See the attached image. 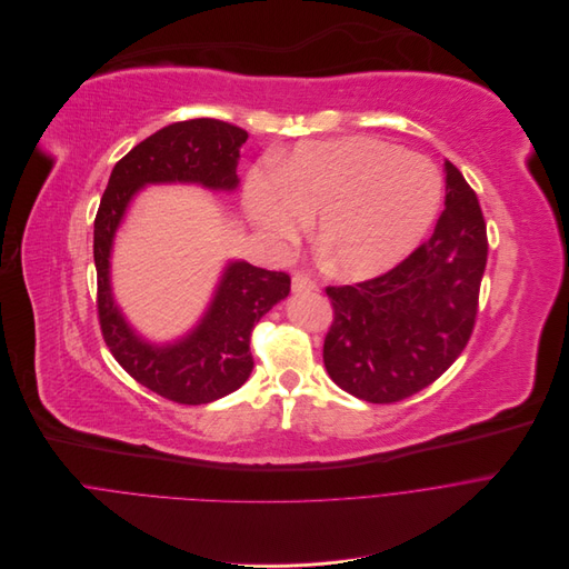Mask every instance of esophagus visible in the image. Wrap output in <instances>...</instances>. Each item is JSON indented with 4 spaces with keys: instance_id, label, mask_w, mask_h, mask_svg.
I'll list each match as a JSON object with an SVG mask.
<instances>
[{
    "instance_id": "34e87169",
    "label": "esophagus",
    "mask_w": 569,
    "mask_h": 569,
    "mask_svg": "<svg viewBox=\"0 0 569 569\" xmlns=\"http://www.w3.org/2000/svg\"><path fill=\"white\" fill-rule=\"evenodd\" d=\"M291 289H293L296 293H300V291H316V289H318V284H316L309 276L296 273V276L291 278Z\"/></svg>"
}]
</instances>
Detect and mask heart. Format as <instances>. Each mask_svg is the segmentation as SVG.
Wrapping results in <instances>:
<instances>
[{
  "label": "heart",
  "instance_id": "heart-1",
  "mask_svg": "<svg viewBox=\"0 0 569 569\" xmlns=\"http://www.w3.org/2000/svg\"><path fill=\"white\" fill-rule=\"evenodd\" d=\"M443 181L437 166L372 137L300 143L244 181V210L276 247L316 217V238L343 278H372L399 264L432 226Z\"/></svg>",
  "mask_w": 569,
  "mask_h": 569
}]
</instances>
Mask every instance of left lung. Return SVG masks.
<instances>
[{
  "label": "left lung",
  "instance_id": "left-lung-1",
  "mask_svg": "<svg viewBox=\"0 0 569 569\" xmlns=\"http://www.w3.org/2000/svg\"><path fill=\"white\" fill-rule=\"evenodd\" d=\"M487 249L478 194L446 161L435 233L395 269L325 289L333 307L322 346L331 381L370 403H395L437 381L473 333Z\"/></svg>",
  "mask_w": 569,
  "mask_h": 569
}]
</instances>
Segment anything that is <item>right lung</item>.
Returning a JSON list of instances; mask_svg holds the SVG:
<instances>
[{"instance_id":"right-lung-1","label":"right lung","mask_w":569,"mask_h":569,"mask_svg":"<svg viewBox=\"0 0 569 569\" xmlns=\"http://www.w3.org/2000/svg\"><path fill=\"white\" fill-rule=\"evenodd\" d=\"M247 139L244 130L214 119H192L159 130L113 166L93 219L96 307L104 343L134 381L174 403H210L236 392L249 379L251 331L276 302L289 296L291 278L249 262L229 264L201 322L174 346L157 348L141 340L113 305L109 289L113 233L146 183L188 181L233 190L240 148Z\"/></svg>"}]
</instances>
